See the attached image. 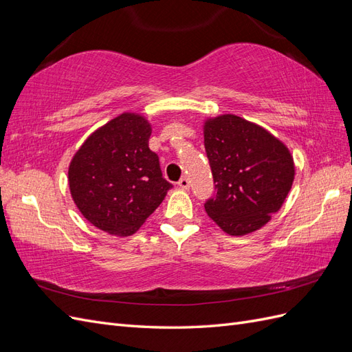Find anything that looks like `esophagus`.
I'll use <instances>...</instances> for the list:
<instances>
[{"label": "esophagus", "mask_w": 352, "mask_h": 352, "mask_svg": "<svg viewBox=\"0 0 352 352\" xmlns=\"http://www.w3.org/2000/svg\"><path fill=\"white\" fill-rule=\"evenodd\" d=\"M177 185L182 188V189H188L189 188V185H190V182H189V179L186 177V176H184V177H180V180L177 182Z\"/></svg>", "instance_id": "esophagus-1"}]
</instances>
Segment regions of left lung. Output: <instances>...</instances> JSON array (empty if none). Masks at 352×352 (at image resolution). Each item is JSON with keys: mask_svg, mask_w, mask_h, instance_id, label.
<instances>
[{"mask_svg": "<svg viewBox=\"0 0 352 352\" xmlns=\"http://www.w3.org/2000/svg\"><path fill=\"white\" fill-rule=\"evenodd\" d=\"M204 146L216 184V195L204 204L210 219L233 236L263 228L291 190L295 167L289 150L235 114L206 122Z\"/></svg>", "mask_w": 352, "mask_h": 352, "instance_id": "8db88e82", "label": "left lung"}]
</instances>
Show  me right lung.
<instances>
[{"instance_id": "add662e5", "label": "right lung", "mask_w": 352, "mask_h": 352, "mask_svg": "<svg viewBox=\"0 0 352 352\" xmlns=\"http://www.w3.org/2000/svg\"><path fill=\"white\" fill-rule=\"evenodd\" d=\"M150 136L146 119L123 113L95 131L69 166L74 204L95 228L110 235H133L173 186L148 146Z\"/></svg>"}]
</instances>
